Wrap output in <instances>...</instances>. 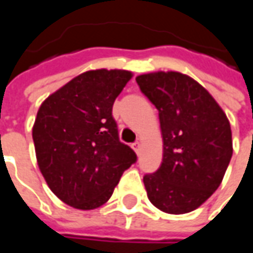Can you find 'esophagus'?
Returning a JSON list of instances; mask_svg holds the SVG:
<instances>
[{"instance_id": "esophagus-1", "label": "esophagus", "mask_w": 253, "mask_h": 253, "mask_svg": "<svg viewBox=\"0 0 253 253\" xmlns=\"http://www.w3.org/2000/svg\"><path fill=\"white\" fill-rule=\"evenodd\" d=\"M132 149L135 151V153H137V155H139V153H141V142H139V141L134 142V144H132Z\"/></svg>"}]
</instances>
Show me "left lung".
I'll return each mask as SVG.
<instances>
[{
    "instance_id": "obj_1",
    "label": "left lung",
    "mask_w": 253,
    "mask_h": 253,
    "mask_svg": "<svg viewBox=\"0 0 253 253\" xmlns=\"http://www.w3.org/2000/svg\"><path fill=\"white\" fill-rule=\"evenodd\" d=\"M159 111L163 162L144 176L148 199L160 211L186 213L211 197L233 155L230 123L213 97L181 72L135 78Z\"/></svg>"
}]
</instances>
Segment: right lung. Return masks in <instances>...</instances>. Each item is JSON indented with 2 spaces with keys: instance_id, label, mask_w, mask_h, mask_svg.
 I'll list each match as a JSON object with an SVG mask.
<instances>
[{
  "instance_id": "obj_1",
  "label": "right lung",
  "mask_w": 253,
  "mask_h": 253,
  "mask_svg": "<svg viewBox=\"0 0 253 253\" xmlns=\"http://www.w3.org/2000/svg\"><path fill=\"white\" fill-rule=\"evenodd\" d=\"M125 70L78 75L47 97L33 127L37 162L53 193L78 210L105 204L137 155L119 141L112 116L116 97L131 79Z\"/></svg>"
}]
</instances>
